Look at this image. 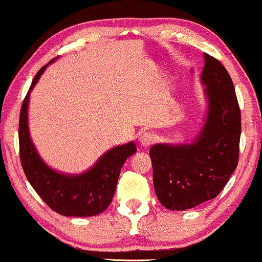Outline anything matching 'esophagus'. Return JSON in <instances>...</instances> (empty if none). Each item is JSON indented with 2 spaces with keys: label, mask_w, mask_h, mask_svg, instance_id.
Returning <instances> with one entry per match:
<instances>
[{
  "label": "esophagus",
  "mask_w": 262,
  "mask_h": 262,
  "mask_svg": "<svg viewBox=\"0 0 262 262\" xmlns=\"http://www.w3.org/2000/svg\"><path fill=\"white\" fill-rule=\"evenodd\" d=\"M154 141H155L154 134L149 133V132H145V133H143L139 137L140 145H143L144 148H148V146L151 145V144H154Z\"/></svg>",
  "instance_id": "1"
}]
</instances>
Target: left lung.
<instances>
[{"mask_svg":"<svg viewBox=\"0 0 262 262\" xmlns=\"http://www.w3.org/2000/svg\"><path fill=\"white\" fill-rule=\"evenodd\" d=\"M207 102L203 125L191 143L151 146L156 197L165 208L185 210L221 193L236 169L242 117L225 68L204 54L201 76Z\"/></svg>","mask_w":262,"mask_h":262,"instance_id":"1","label":"left lung"}]
</instances>
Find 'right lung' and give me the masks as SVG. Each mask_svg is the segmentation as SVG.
I'll return each mask as SVG.
<instances>
[{
	"instance_id": "obj_1",
	"label": "right lung",
	"mask_w": 262,
	"mask_h": 262,
	"mask_svg": "<svg viewBox=\"0 0 262 262\" xmlns=\"http://www.w3.org/2000/svg\"><path fill=\"white\" fill-rule=\"evenodd\" d=\"M56 59L38 71L20 108L18 130L20 162L32 187L53 210L66 217H92L103 212L112 202L123 164L137 152V146L134 141H129L110 149L82 173L56 171L40 158L29 133V97L45 69Z\"/></svg>"
}]
</instances>
